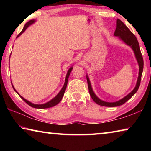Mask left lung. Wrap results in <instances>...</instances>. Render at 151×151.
<instances>
[{
	"instance_id": "obj_1",
	"label": "left lung",
	"mask_w": 151,
	"mask_h": 151,
	"mask_svg": "<svg viewBox=\"0 0 151 151\" xmlns=\"http://www.w3.org/2000/svg\"><path fill=\"white\" fill-rule=\"evenodd\" d=\"M114 35L115 36V37H119L120 39L122 40L125 44H127V45H129V47H131L132 48V49L133 50L138 64H139V76H138L136 86H135V87L133 90H132L129 94H127L126 96H124V98H122V99H121V100H119L116 102H114V103H109V102L103 101L101 100L99 98H98L93 92V88H92V86H91L90 80H89L88 75H86V80H87V83H88V91H89V93H90L91 98L93 99V100L97 104H99V105H101V106H103L114 107V106H118L120 105H122V104H123L126 103L128 100H129V99L137 93V91H138V89H139L140 86V80H141V76H142V73L143 70V65H144L142 56L141 54V52H140L139 44L137 40V39L133 33H132L131 30L129 29V28H128L126 25H125L123 22L119 19H117L116 20V28L115 31H114Z\"/></svg>"
}]
</instances>
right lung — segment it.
<instances>
[{"label": "right lung", "mask_w": 151, "mask_h": 151, "mask_svg": "<svg viewBox=\"0 0 151 151\" xmlns=\"http://www.w3.org/2000/svg\"><path fill=\"white\" fill-rule=\"evenodd\" d=\"M35 21H36L35 20H30V21L27 22L26 24L24 25L23 29H22V31L19 33V35H18L17 37V38L19 37L20 35H21L22 34V33H23V32L25 31V30H26V29H27V28L30 26V25H31L32 24L34 23V22H35ZM73 67H70V68H69V69H68V72H67V74H66V76L65 84H64V85H63V86L62 89H61V90H60V91L57 94V96H56L55 97H54V98H53V99H52V100H50V101H48V102H47V103H45V104H33V103H30V101L26 100V99H25L24 98H23V97H22V96L20 95V94H19V93H18V92H17L16 90H15V88H14V86H13V85H12V88H14V91L16 92V93H17L18 94H19L20 98H21V99H22V100H23V101L25 102V103H27L28 104H29V106L33 107V108H36V109H47V108H50V107H52V106H55V105H57V104L59 103L60 102V101L62 100L63 96V95H64V94H65V91H66V86H67L68 80V76H69L70 74V72H71V71H72V70H73Z\"/></svg>", "instance_id": "1"}]
</instances>
